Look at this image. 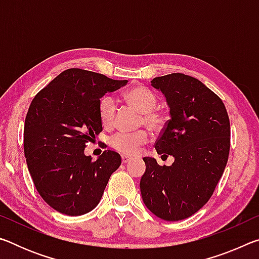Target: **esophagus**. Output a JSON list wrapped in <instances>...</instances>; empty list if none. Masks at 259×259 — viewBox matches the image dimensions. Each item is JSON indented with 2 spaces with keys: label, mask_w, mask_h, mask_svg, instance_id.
Here are the masks:
<instances>
[{
  "label": "esophagus",
  "mask_w": 259,
  "mask_h": 259,
  "mask_svg": "<svg viewBox=\"0 0 259 259\" xmlns=\"http://www.w3.org/2000/svg\"><path fill=\"white\" fill-rule=\"evenodd\" d=\"M121 159H122V163H128V162L131 160L130 157L126 156V155H122Z\"/></svg>",
  "instance_id": "34e87169"
}]
</instances>
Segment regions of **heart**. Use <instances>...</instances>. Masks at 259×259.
I'll use <instances>...</instances> for the list:
<instances>
[{
    "instance_id": "1",
    "label": "heart",
    "mask_w": 259,
    "mask_h": 259,
    "mask_svg": "<svg viewBox=\"0 0 259 259\" xmlns=\"http://www.w3.org/2000/svg\"><path fill=\"white\" fill-rule=\"evenodd\" d=\"M123 97L126 103L143 114L142 123L145 124L148 129L157 131L163 126L165 120L164 115L159 111H154L157 99L151 90L145 87H135L126 91ZM98 112L103 125L107 128L112 126L115 121L116 114V104L113 97L106 96L102 98L99 102ZM148 139H150V136L144 130L133 134L117 133L112 136L109 144L117 152L126 155H135L139 152L140 146L148 142Z\"/></svg>"
}]
</instances>
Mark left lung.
<instances>
[{"label": "left lung", "mask_w": 259, "mask_h": 259, "mask_svg": "<svg viewBox=\"0 0 259 259\" xmlns=\"http://www.w3.org/2000/svg\"><path fill=\"white\" fill-rule=\"evenodd\" d=\"M151 85L170 108L155 150L175 161L159 165L154 157H144L140 192L156 217L177 222L199 211L212 195L229 159L230 120L222 99L198 78L174 73L153 78Z\"/></svg>", "instance_id": "1"}]
</instances>
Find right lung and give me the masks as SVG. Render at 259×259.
Instances as JSON below:
<instances>
[{
	"label": "right lung",
	"mask_w": 259,
	"mask_h": 259,
	"mask_svg": "<svg viewBox=\"0 0 259 259\" xmlns=\"http://www.w3.org/2000/svg\"><path fill=\"white\" fill-rule=\"evenodd\" d=\"M126 83L69 68L30 103L24 128L26 162L37 192L57 211L68 216L91 211L120 166L119 153L105 151L93 162L84 148L103 130L100 98Z\"/></svg>",
	"instance_id": "add662e5"
}]
</instances>
